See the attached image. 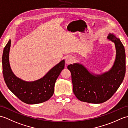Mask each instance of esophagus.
<instances>
[{
	"instance_id": "34e87169",
	"label": "esophagus",
	"mask_w": 128,
	"mask_h": 128,
	"mask_svg": "<svg viewBox=\"0 0 128 128\" xmlns=\"http://www.w3.org/2000/svg\"><path fill=\"white\" fill-rule=\"evenodd\" d=\"M74 61V58L72 56L67 57L66 58V63L67 64H72Z\"/></svg>"
}]
</instances>
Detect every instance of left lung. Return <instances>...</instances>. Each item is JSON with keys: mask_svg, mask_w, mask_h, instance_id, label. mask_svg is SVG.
<instances>
[{"mask_svg": "<svg viewBox=\"0 0 128 128\" xmlns=\"http://www.w3.org/2000/svg\"><path fill=\"white\" fill-rule=\"evenodd\" d=\"M108 40L114 43L116 56L111 69L101 74L90 72L78 63L67 66L72 76L73 93L79 100L92 104L107 101L120 86L126 74V52L120 38L110 33Z\"/></svg>", "mask_w": 128, "mask_h": 128, "instance_id": "8db88e82", "label": "left lung"}]
</instances>
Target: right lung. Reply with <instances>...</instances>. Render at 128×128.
Wrapping results in <instances>:
<instances>
[{
    "mask_svg": "<svg viewBox=\"0 0 128 128\" xmlns=\"http://www.w3.org/2000/svg\"><path fill=\"white\" fill-rule=\"evenodd\" d=\"M10 46L9 39L2 57V73L8 88L26 104H36L48 101L54 94L56 79L64 68V60L52 68L42 78L33 82H26L17 77L11 69L8 57Z\"/></svg>",
    "mask_w": 128,
    "mask_h": 128,
    "instance_id": "1",
    "label": "right lung"
}]
</instances>
